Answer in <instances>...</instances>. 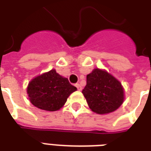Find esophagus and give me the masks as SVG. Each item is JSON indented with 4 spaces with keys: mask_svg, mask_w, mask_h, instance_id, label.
Wrapping results in <instances>:
<instances>
[{
    "mask_svg": "<svg viewBox=\"0 0 151 151\" xmlns=\"http://www.w3.org/2000/svg\"><path fill=\"white\" fill-rule=\"evenodd\" d=\"M75 86L77 87V88H78V91H81V89H82V88H81V86L80 84H76Z\"/></svg>",
    "mask_w": 151,
    "mask_h": 151,
    "instance_id": "esophagus-1",
    "label": "esophagus"
}]
</instances>
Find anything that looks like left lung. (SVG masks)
I'll use <instances>...</instances> for the list:
<instances>
[{"label":"left lung","mask_w":151,"mask_h":151,"mask_svg":"<svg viewBox=\"0 0 151 151\" xmlns=\"http://www.w3.org/2000/svg\"><path fill=\"white\" fill-rule=\"evenodd\" d=\"M82 93L90 109L99 114L116 110L124 99V88L119 81L98 68L87 75V84Z\"/></svg>","instance_id":"left-lung-1"}]
</instances>
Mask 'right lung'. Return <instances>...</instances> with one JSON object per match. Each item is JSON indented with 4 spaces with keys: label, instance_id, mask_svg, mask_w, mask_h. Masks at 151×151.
<instances>
[{
    "label": "right lung",
    "instance_id": "obj_1",
    "mask_svg": "<svg viewBox=\"0 0 151 151\" xmlns=\"http://www.w3.org/2000/svg\"><path fill=\"white\" fill-rule=\"evenodd\" d=\"M77 88L67 78L51 70L29 81L27 94L29 101L36 107L48 111H56L63 106L67 98Z\"/></svg>",
    "mask_w": 151,
    "mask_h": 151
}]
</instances>
